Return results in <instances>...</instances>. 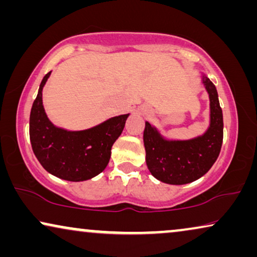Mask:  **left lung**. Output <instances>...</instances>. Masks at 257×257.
I'll use <instances>...</instances> for the list:
<instances>
[{
    "instance_id": "left-lung-1",
    "label": "left lung",
    "mask_w": 257,
    "mask_h": 257,
    "mask_svg": "<svg viewBox=\"0 0 257 257\" xmlns=\"http://www.w3.org/2000/svg\"><path fill=\"white\" fill-rule=\"evenodd\" d=\"M203 84L210 99V126L202 137L186 142H167L150 122L144 130L147 167L154 178L171 185L198 180L210 170L219 157L223 140V117L217 91L209 78Z\"/></svg>"
}]
</instances>
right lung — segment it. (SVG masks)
<instances>
[{
    "label": "right lung",
    "instance_id": "1",
    "mask_svg": "<svg viewBox=\"0 0 257 257\" xmlns=\"http://www.w3.org/2000/svg\"><path fill=\"white\" fill-rule=\"evenodd\" d=\"M42 79L30 112L31 147L44 170L68 181H84L107 166L111 149L124 130L128 114H121L85 131L70 132L49 121L42 103V90L50 76Z\"/></svg>",
    "mask_w": 257,
    "mask_h": 257
}]
</instances>
